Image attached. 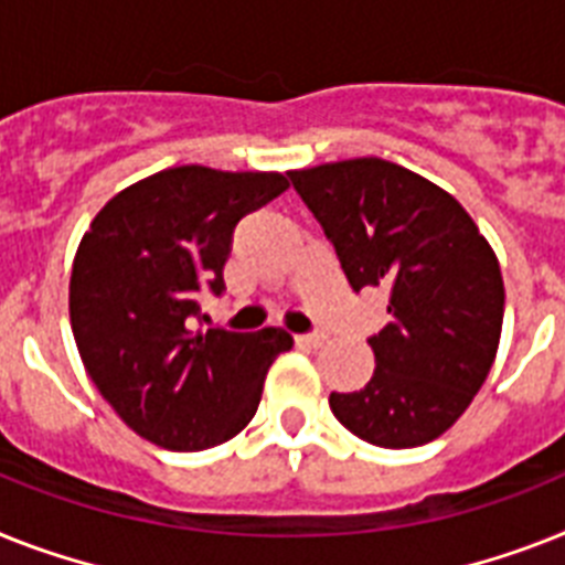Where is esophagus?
I'll return each mask as SVG.
<instances>
[{
    "label": "esophagus",
    "instance_id": "1",
    "mask_svg": "<svg viewBox=\"0 0 565 565\" xmlns=\"http://www.w3.org/2000/svg\"><path fill=\"white\" fill-rule=\"evenodd\" d=\"M297 347H306V349H320L326 347V334H297Z\"/></svg>",
    "mask_w": 565,
    "mask_h": 565
}]
</instances>
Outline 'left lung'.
Returning a JSON list of instances; mask_svg holds the SVG:
<instances>
[{
    "mask_svg": "<svg viewBox=\"0 0 565 565\" xmlns=\"http://www.w3.org/2000/svg\"><path fill=\"white\" fill-rule=\"evenodd\" d=\"M338 250L349 286L386 288L390 323L370 338L375 372L329 407L349 433L390 450L439 439L482 390L500 349V259L454 195L384 158L291 170Z\"/></svg>",
    "mask_w": 565,
    "mask_h": 565,
    "instance_id": "obj_1",
    "label": "left lung"
}]
</instances>
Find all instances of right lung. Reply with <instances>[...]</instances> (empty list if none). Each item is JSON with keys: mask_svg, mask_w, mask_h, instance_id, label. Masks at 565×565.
<instances>
[{"mask_svg": "<svg viewBox=\"0 0 565 565\" xmlns=\"http://www.w3.org/2000/svg\"><path fill=\"white\" fill-rule=\"evenodd\" d=\"M288 190L282 172L170 167L135 181L83 233L68 282L77 352L129 430L164 450H204L248 427L279 326L193 332L199 300L222 294L233 227Z\"/></svg>", "mask_w": 565, "mask_h": 565, "instance_id": "1", "label": "right lung"}]
</instances>
